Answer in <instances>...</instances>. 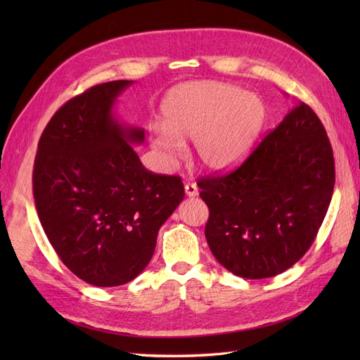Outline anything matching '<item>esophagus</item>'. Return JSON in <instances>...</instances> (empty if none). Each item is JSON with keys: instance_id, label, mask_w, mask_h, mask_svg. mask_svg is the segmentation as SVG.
<instances>
[{"instance_id": "esophagus-1", "label": "esophagus", "mask_w": 360, "mask_h": 360, "mask_svg": "<svg viewBox=\"0 0 360 360\" xmlns=\"http://www.w3.org/2000/svg\"><path fill=\"white\" fill-rule=\"evenodd\" d=\"M184 192H186L188 197H195V195H198V186L195 183H186L184 184Z\"/></svg>"}]
</instances>
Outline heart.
Instances as JSON below:
<instances>
[{
  "label": "heart",
  "mask_w": 360,
  "mask_h": 360,
  "mask_svg": "<svg viewBox=\"0 0 360 360\" xmlns=\"http://www.w3.org/2000/svg\"><path fill=\"white\" fill-rule=\"evenodd\" d=\"M162 126L150 127L148 139L167 167L193 143V153L207 169H226L242 160L267 122V105L258 94L233 84L195 81L174 86L160 106Z\"/></svg>",
  "instance_id": "b5f03b06"
}]
</instances>
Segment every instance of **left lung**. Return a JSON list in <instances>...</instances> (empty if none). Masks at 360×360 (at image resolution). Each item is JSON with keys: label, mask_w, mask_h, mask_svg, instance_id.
<instances>
[{"label": "left lung", "mask_w": 360, "mask_h": 360, "mask_svg": "<svg viewBox=\"0 0 360 360\" xmlns=\"http://www.w3.org/2000/svg\"><path fill=\"white\" fill-rule=\"evenodd\" d=\"M210 210L205 238L231 274L276 276L307 254L335 186V160L326 129L297 103L249 158L224 176L198 181Z\"/></svg>", "instance_id": "1"}]
</instances>
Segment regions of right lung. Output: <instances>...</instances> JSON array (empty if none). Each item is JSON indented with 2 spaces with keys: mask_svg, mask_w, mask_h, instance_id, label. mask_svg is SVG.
Listing matches in <instances>:
<instances>
[{
  "mask_svg": "<svg viewBox=\"0 0 360 360\" xmlns=\"http://www.w3.org/2000/svg\"><path fill=\"white\" fill-rule=\"evenodd\" d=\"M132 81L94 85L53 114L39 141L32 192L40 224L69 270L96 287L135 279L184 198L181 179L146 169L130 144L144 129L115 118Z\"/></svg>",
  "mask_w": 360,
  "mask_h": 360,
  "instance_id": "right-lung-1",
  "label": "right lung"
}]
</instances>
